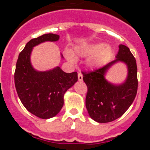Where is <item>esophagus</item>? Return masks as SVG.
Instances as JSON below:
<instances>
[{"mask_svg": "<svg viewBox=\"0 0 150 150\" xmlns=\"http://www.w3.org/2000/svg\"><path fill=\"white\" fill-rule=\"evenodd\" d=\"M78 79H79V81H82L83 80V74L81 73L78 74Z\"/></svg>", "mask_w": 150, "mask_h": 150, "instance_id": "esophagus-1", "label": "esophagus"}]
</instances>
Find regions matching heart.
Instances as JSON below:
<instances>
[{
    "label": "heart",
    "mask_w": 150,
    "mask_h": 150,
    "mask_svg": "<svg viewBox=\"0 0 150 150\" xmlns=\"http://www.w3.org/2000/svg\"><path fill=\"white\" fill-rule=\"evenodd\" d=\"M112 54V49L110 45L103 43H95L91 44L77 46L74 52L67 50L64 52L65 58L69 62L75 64L76 58H87L85 64L87 68L94 69L100 67L109 60Z\"/></svg>",
    "instance_id": "heart-1"
}]
</instances>
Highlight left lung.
<instances>
[{"label":"left lung","mask_w":150,"mask_h":150,"mask_svg":"<svg viewBox=\"0 0 150 150\" xmlns=\"http://www.w3.org/2000/svg\"><path fill=\"white\" fill-rule=\"evenodd\" d=\"M118 63L127 67V79L121 83H112L105 78L112 66ZM136 60L125 45L119 46L116 59L92 72H83V81L88 87L86 107L90 117L99 123L114 121L132 105L137 91Z\"/></svg>","instance_id":"1"}]
</instances>
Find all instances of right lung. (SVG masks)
<instances>
[{"label": "right lung", "instance_id": "1", "mask_svg": "<svg viewBox=\"0 0 150 150\" xmlns=\"http://www.w3.org/2000/svg\"><path fill=\"white\" fill-rule=\"evenodd\" d=\"M60 36L46 34L30 40L18 55L16 66L15 86L21 102L26 109L40 119L56 116L64 105L66 91L77 82V73L67 74L60 67L40 71L33 67L30 55L33 48L44 42H55ZM61 58L64 59L62 54Z\"/></svg>", "mask_w": 150, "mask_h": 150}]
</instances>
